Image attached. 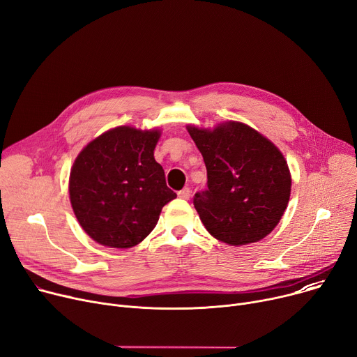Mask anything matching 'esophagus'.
<instances>
[{
  "instance_id": "esophagus-1",
  "label": "esophagus",
  "mask_w": 357,
  "mask_h": 357,
  "mask_svg": "<svg viewBox=\"0 0 357 357\" xmlns=\"http://www.w3.org/2000/svg\"><path fill=\"white\" fill-rule=\"evenodd\" d=\"M177 195H178V197H180V199H183V200H188V199H190V196H191V190H190L188 187H185V188L180 190Z\"/></svg>"
}]
</instances>
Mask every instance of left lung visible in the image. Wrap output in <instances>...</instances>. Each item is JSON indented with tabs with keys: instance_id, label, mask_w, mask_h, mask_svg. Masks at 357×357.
<instances>
[{
	"instance_id": "8db88e82",
	"label": "left lung",
	"mask_w": 357,
	"mask_h": 357,
	"mask_svg": "<svg viewBox=\"0 0 357 357\" xmlns=\"http://www.w3.org/2000/svg\"><path fill=\"white\" fill-rule=\"evenodd\" d=\"M207 169V190L195 207L207 231L243 245L273 231L287 207L291 177L282 151L248 124L227 121L210 128L187 126Z\"/></svg>"
}]
</instances>
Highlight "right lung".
<instances>
[{"label": "right lung", "instance_id": "right-lung-1", "mask_svg": "<svg viewBox=\"0 0 357 357\" xmlns=\"http://www.w3.org/2000/svg\"><path fill=\"white\" fill-rule=\"evenodd\" d=\"M158 130L121 126L90 142L70 173V202L79 226L97 243L130 249L155 227L177 197L154 158Z\"/></svg>", "mask_w": 357, "mask_h": 357}]
</instances>
